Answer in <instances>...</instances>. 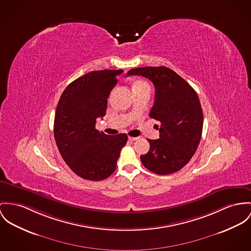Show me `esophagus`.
<instances>
[{"label": "esophagus", "mask_w": 251, "mask_h": 251, "mask_svg": "<svg viewBox=\"0 0 251 251\" xmlns=\"http://www.w3.org/2000/svg\"><path fill=\"white\" fill-rule=\"evenodd\" d=\"M138 139V137H135V136H129V140L130 141H135V140H137Z\"/></svg>", "instance_id": "esophagus-1"}]
</instances>
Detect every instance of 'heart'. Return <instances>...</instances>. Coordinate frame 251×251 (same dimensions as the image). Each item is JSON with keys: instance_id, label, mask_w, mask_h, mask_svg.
<instances>
[{"instance_id": "obj_1", "label": "heart", "mask_w": 251, "mask_h": 251, "mask_svg": "<svg viewBox=\"0 0 251 251\" xmlns=\"http://www.w3.org/2000/svg\"><path fill=\"white\" fill-rule=\"evenodd\" d=\"M142 86H149V85L144 81H137V82H135L134 88H135V87H142Z\"/></svg>"}]
</instances>
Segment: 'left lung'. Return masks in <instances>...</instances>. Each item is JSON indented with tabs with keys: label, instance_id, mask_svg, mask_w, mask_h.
<instances>
[{
	"label": "left lung",
	"instance_id": "8db88e82",
	"mask_svg": "<svg viewBox=\"0 0 251 251\" xmlns=\"http://www.w3.org/2000/svg\"><path fill=\"white\" fill-rule=\"evenodd\" d=\"M127 75H142L154 86L149 116L160 122L159 138L147 139L150 150L140 155L142 164L157 175L177 172L192 158L201 137L203 115L197 93L183 78L163 66L135 68Z\"/></svg>",
	"mask_w": 251,
	"mask_h": 251
}]
</instances>
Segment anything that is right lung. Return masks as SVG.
I'll return each mask as SVG.
<instances>
[{"label":"right lung","mask_w":251,"mask_h":251,"mask_svg":"<svg viewBox=\"0 0 251 251\" xmlns=\"http://www.w3.org/2000/svg\"><path fill=\"white\" fill-rule=\"evenodd\" d=\"M123 70L90 72L63 92L54 116V137L68 166L82 178L102 180L115 172L128 135H105L96 129L106 115L108 97Z\"/></svg>","instance_id":"1"}]
</instances>
